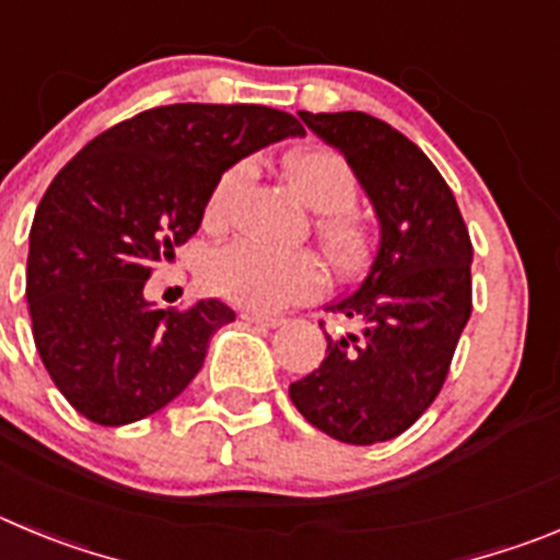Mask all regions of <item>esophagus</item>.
Returning <instances> with one entry per match:
<instances>
[{
  "mask_svg": "<svg viewBox=\"0 0 560 560\" xmlns=\"http://www.w3.org/2000/svg\"><path fill=\"white\" fill-rule=\"evenodd\" d=\"M244 319L249 322V325H258V327H280L285 325L283 316H269V314H258V311H246Z\"/></svg>",
  "mask_w": 560,
  "mask_h": 560,
  "instance_id": "esophagus-1",
  "label": "esophagus"
}]
</instances>
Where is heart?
Masks as SVG:
<instances>
[{
	"label": "heart",
	"instance_id": "1",
	"mask_svg": "<svg viewBox=\"0 0 560 560\" xmlns=\"http://www.w3.org/2000/svg\"><path fill=\"white\" fill-rule=\"evenodd\" d=\"M249 174V163H235L208 197V222H224L235 191ZM285 177L307 208L322 210L316 233L327 258L338 269H352L363 258L369 233L352 205L358 199V177L350 161L327 147L291 152L285 158ZM205 280L217 294L253 311H280L294 302L316 296L325 285V269L311 253H277L266 246L235 241L208 258Z\"/></svg>",
	"mask_w": 560,
	"mask_h": 560
}]
</instances>
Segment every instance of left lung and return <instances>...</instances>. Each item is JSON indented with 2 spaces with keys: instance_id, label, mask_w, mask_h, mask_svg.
Segmentation results:
<instances>
[{
  "instance_id": "obj_1",
  "label": "left lung",
  "mask_w": 560,
  "mask_h": 560,
  "mask_svg": "<svg viewBox=\"0 0 560 560\" xmlns=\"http://www.w3.org/2000/svg\"><path fill=\"white\" fill-rule=\"evenodd\" d=\"M300 119L355 168L381 244L358 289L327 305L355 330L325 332V361L289 394L330 439L377 444L405 433L447 381L471 314L469 230L439 168L392 125L361 110Z\"/></svg>"
}]
</instances>
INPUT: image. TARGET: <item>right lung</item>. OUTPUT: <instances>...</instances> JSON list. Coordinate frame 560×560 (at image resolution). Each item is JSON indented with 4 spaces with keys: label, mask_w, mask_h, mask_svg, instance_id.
I'll return each mask as SVG.
<instances>
[{
    "label": "right lung",
    "mask_w": 560,
    "mask_h": 560,
    "mask_svg": "<svg viewBox=\"0 0 560 560\" xmlns=\"http://www.w3.org/2000/svg\"><path fill=\"white\" fill-rule=\"evenodd\" d=\"M305 136L264 105H163L85 143L46 188L27 255L35 350L77 413L138 422L197 377L210 336L235 319L219 300L163 311L152 266L202 224L217 179L241 158Z\"/></svg>",
    "instance_id": "obj_1"
}]
</instances>
